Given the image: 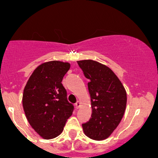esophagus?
I'll use <instances>...</instances> for the list:
<instances>
[{
  "mask_svg": "<svg viewBox=\"0 0 158 158\" xmlns=\"http://www.w3.org/2000/svg\"><path fill=\"white\" fill-rule=\"evenodd\" d=\"M75 105H76V108L78 109H79V108H80V106H81V102H79V101H78L77 102H76Z\"/></svg>",
  "mask_w": 158,
  "mask_h": 158,
  "instance_id": "34e87169",
  "label": "esophagus"
}]
</instances>
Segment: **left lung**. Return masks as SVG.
Segmentation results:
<instances>
[{
    "mask_svg": "<svg viewBox=\"0 0 158 158\" xmlns=\"http://www.w3.org/2000/svg\"><path fill=\"white\" fill-rule=\"evenodd\" d=\"M89 79L92 115L82 124L84 133L91 139L108 138L122 121L127 104V93L118 76L110 68L92 60L77 61Z\"/></svg>",
    "mask_w": 158,
    "mask_h": 158,
    "instance_id": "obj_1",
    "label": "left lung"
}]
</instances>
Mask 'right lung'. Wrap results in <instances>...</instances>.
I'll use <instances>...</instances> for the list:
<instances>
[{
	"mask_svg": "<svg viewBox=\"0 0 158 158\" xmlns=\"http://www.w3.org/2000/svg\"><path fill=\"white\" fill-rule=\"evenodd\" d=\"M70 68L69 63L49 61L35 69L23 89V108L30 125L44 139L63 132L73 114L62 80Z\"/></svg>",
	"mask_w": 158,
	"mask_h": 158,
	"instance_id": "right-lung-1",
	"label": "right lung"
}]
</instances>
